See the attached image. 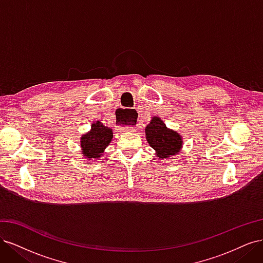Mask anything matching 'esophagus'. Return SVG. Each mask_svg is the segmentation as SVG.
<instances>
[{
  "instance_id": "34e87169",
  "label": "esophagus",
  "mask_w": 263,
  "mask_h": 263,
  "mask_svg": "<svg viewBox=\"0 0 263 263\" xmlns=\"http://www.w3.org/2000/svg\"><path fill=\"white\" fill-rule=\"evenodd\" d=\"M137 121H136V119H133V121L130 122V124L128 125V126H126V127H124V128L126 129V130H129V132H134L135 129H136V126H137Z\"/></svg>"
}]
</instances>
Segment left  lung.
Masks as SVG:
<instances>
[{
    "mask_svg": "<svg viewBox=\"0 0 263 263\" xmlns=\"http://www.w3.org/2000/svg\"><path fill=\"white\" fill-rule=\"evenodd\" d=\"M146 138L150 147L156 150L159 159L176 156L182 148V136L176 130L169 129L161 118L154 116L145 128Z\"/></svg>",
    "mask_w": 263,
    "mask_h": 263,
    "instance_id": "8db88e82",
    "label": "left lung"
}]
</instances>
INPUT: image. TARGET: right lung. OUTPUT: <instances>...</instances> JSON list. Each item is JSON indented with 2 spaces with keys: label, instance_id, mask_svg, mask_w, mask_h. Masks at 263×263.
Listing matches in <instances>:
<instances>
[{
  "label": "right lung",
  "instance_id": "right-lung-1",
  "mask_svg": "<svg viewBox=\"0 0 263 263\" xmlns=\"http://www.w3.org/2000/svg\"><path fill=\"white\" fill-rule=\"evenodd\" d=\"M112 138L113 130L97 121L92 124L89 133L82 135L80 140L82 155L89 160L99 159L104 153L105 148L109 145Z\"/></svg>",
  "mask_w": 263,
  "mask_h": 263
}]
</instances>
